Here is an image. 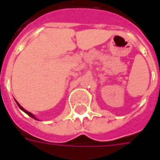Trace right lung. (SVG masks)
<instances>
[{
    "instance_id": "1",
    "label": "right lung",
    "mask_w": 160,
    "mask_h": 160,
    "mask_svg": "<svg viewBox=\"0 0 160 160\" xmlns=\"http://www.w3.org/2000/svg\"><path fill=\"white\" fill-rule=\"evenodd\" d=\"M17 104H18V105H19V107L20 108V109H21V110H22L23 111H25V112H26V114L28 115V116H30V117H31V118H34V119H36V118H35V117H34V116H33V115L32 114V113H30L29 111H26V110H24V109H23V108L21 107V106H20V105H19V103H18V102H17Z\"/></svg>"
}]
</instances>
